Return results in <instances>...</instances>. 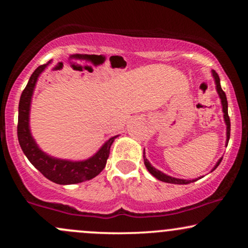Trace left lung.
<instances>
[{"label": "left lung", "instance_id": "1", "mask_svg": "<svg viewBox=\"0 0 248 248\" xmlns=\"http://www.w3.org/2000/svg\"><path fill=\"white\" fill-rule=\"evenodd\" d=\"M212 73H213V77H215V81H216V84H217V91H218L220 99H221L222 110H223V118H225V122H226V125H227V143H228L229 138H230V118H229V115H228V101H227V97H226L225 91L221 89V86H220V78L218 76V73H217L216 71H212ZM143 159H144V165L149 170V172L154 175L155 178L159 179V181L166 182V183H170V184H188V183H191V181H185V179H178V178L170 177V176H167V175H165L164 172L157 170V169L152 167V166L150 165V162L148 161V159L144 155V151H143ZM221 160H222V158L220 159L218 162H217V165L215 166V168H213V170H215V169L218 167V166L220 165V162H221ZM195 181H196V179H195ZM195 181H192V182H195Z\"/></svg>", "mask_w": 248, "mask_h": 248}]
</instances>
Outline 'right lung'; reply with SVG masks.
Listing matches in <instances>:
<instances>
[{"mask_svg":"<svg viewBox=\"0 0 248 248\" xmlns=\"http://www.w3.org/2000/svg\"><path fill=\"white\" fill-rule=\"evenodd\" d=\"M46 65L47 64H43L33 71L28 83L22 91L21 97H20L18 128H16L20 147L28 160L47 179L56 183V184L67 185L89 181V179L96 177L105 168L107 159L109 157L110 147L116 137L109 139L93 157L84 161L73 162L54 159L39 150L29 131V109L37 79Z\"/></svg>","mask_w":248,"mask_h":248,"instance_id":"1","label":"right lung"}]
</instances>
